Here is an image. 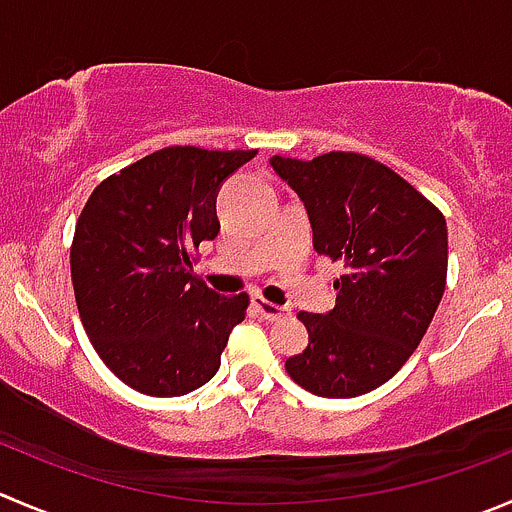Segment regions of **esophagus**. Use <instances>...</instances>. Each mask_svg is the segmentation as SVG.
I'll return each mask as SVG.
<instances>
[{"label": "esophagus", "instance_id": "esophagus-1", "mask_svg": "<svg viewBox=\"0 0 512 512\" xmlns=\"http://www.w3.org/2000/svg\"><path fill=\"white\" fill-rule=\"evenodd\" d=\"M253 306H256V311H259L261 316H264L266 321H279V319H286V316L291 314L289 306H279V304H271V301H266L264 296H253Z\"/></svg>", "mask_w": 512, "mask_h": 512}]
</instances>
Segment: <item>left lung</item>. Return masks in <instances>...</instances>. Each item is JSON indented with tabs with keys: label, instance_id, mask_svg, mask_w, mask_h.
<instances>
[{
	"label": "left lung",
	"instance_id": "obj_1",
	"mask_svg": "<svg viewBox=\"0 0 512 512\" xmlns=\"http://www.w3.org/2000/svg\"><path fill=\"white\" fill-rule=\"evenodd\" d=\"M269 163L304 203L316 253L344 266L337 306L299 314L309 347L286 359V372L316 397L372 392L412 357L445 294V216L367 155Z\"/></svg>",
	"mask_w": 512,
	"mask_h": 512
}]
</instances>
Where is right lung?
I'll use <instances>...</instances> for the list:
<instances>
[{
	"label": "right lung",
	"instance_id": "obj_1",
	"mask_svg": "<svg viewBox=\"0 0 512 512\" xmlns=\"http://www.w3.org/2000/svg\"><path fill=\"white\" fill-rule=\"evenodd\" d=\"M256 150H155L92 191L70 248L82 326L107 369L150 397H180L221 367L248 294L221 296L193 274L218 236L223 180Z\"/></svg>",
	"mask_w": 512,
	"mask_h": 512
}]
</instances>
